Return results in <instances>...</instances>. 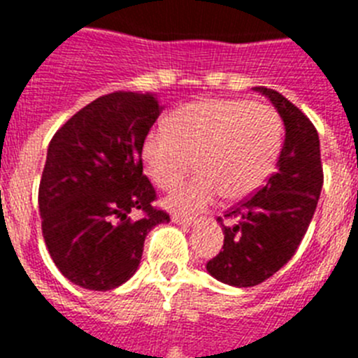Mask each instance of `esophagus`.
I'll use <instances>...</instances> for the list:
<instances>
[{"instance_id": "1", "label": "esophagus", "mask_w": 358, "mask_h": 358, "mask_svg": "<svg viewBox=\"0 0 358 358\" xmlns=\"http://www.w3.org/2000/svg\"><path fill=\"white\" fill-rule=\"evenodd\" d=\"M172 222L173 224H179V226H194V224H197L199 220L197 218H192V217H181V215H172Z\"/></svg>"}]
</instances>
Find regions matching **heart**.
Here are the masks:
<instances>
[{
    "instance_id": "b5f03b06",
    "label": "heart",
    "mask_w": 358,
    "mask_h": 358,
    "mask_svg": "<svg viewBox=\"0 0 358 358\" xmlns=\"http://www.w3.org/2000/svg\"><path fill=\"white\" fill-rule=\"evenodd\" d=\"M281 150V122L264 102L206 98L179 107L170 127H154L143 140L145 172L169 189L189 172L199 176L176 188L164 206L179 213L206 208L222 194L229 201L262 188Z\"/></svg>"
}]
</instances>
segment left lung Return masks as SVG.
Returning a JSON list of instances; mask_svg holds the SVG:
<instances>
[{"mask_svg":"<svg viewBox=\"0 0 358 358\" xmlns=\"http://www.w3.org/2000/svg\"><path fill=\"white\" fill-rule=\"evenodd\" d=\"M278 110L285 141L268 177L252 197L240 202L224 217L222 251L208 262L206 271L231 287H255L278 273L297 251L317 208L322 188L319 134L308 118L283 94L252 87Z\"/></svg>","mask_w":358,"mask_h":358,"instance_id":"obj_1","label":"left lung"}]
</instances>
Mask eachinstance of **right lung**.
<instances>
[{"label":"right lung","instance_id":"1","mask_svg":"<svg viewBox=\"0 0 358 358\" xmlns=\"http://www.w3.org/2000/svg\"><path fill=\"white\" fill-rule=\"evenodd\" d=\"M161 110L157 94L116 91L87 103L50 141L39 185L43 236L57 268L82 289L131 280L150 229L170 222L152 206L156 189L141 163ZM134 210L145 215L132 219Z\"/></svg>","mask_w":358,"mask_h":358}]
</instances>
